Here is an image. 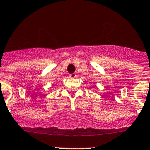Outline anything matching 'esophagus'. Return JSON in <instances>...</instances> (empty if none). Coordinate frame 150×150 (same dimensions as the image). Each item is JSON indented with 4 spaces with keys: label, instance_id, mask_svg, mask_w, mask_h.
I'll return each instance as SVG.
<instances>
[{
    "label": "esophagus",
    "instance_id": "34e87169",
    "mask_svg": "<svg viewBox=\"0 0 150 150\" xmlns=\"http://www.w3.org/2000/svg\"><path fill=\"white\" fill-rule=\"evenodd\" d=\"M69 76H70V77H71V78H75V77H76L77 75H76V74H75V73H72V74H70Z\"/></svg>",
    "mask_w": 150,
    "mask_h": 150
}]
</instances>
